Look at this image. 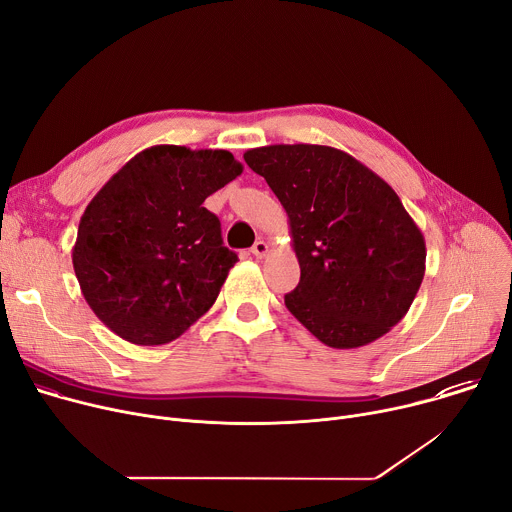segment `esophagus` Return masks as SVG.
Masks as SVG:
<instances>
[{
  "label": "esophagus",
  "instance_id": "34e87169",
  "mask_svg": "<svg viewBox=\"0 0 512 512\" xmlns=\"http://www.w3.org/2000/svg\"><path fill=\"white\" fill-rule=\"evenodd\" d=\"M252 254L256 256V258H264L266 254H268V244L264 242V240H260V242H256L254 246H252Z\"/></svg>",
  "mask_w": 512,
  "mask_h": 512
}]
</instances>
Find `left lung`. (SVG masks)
<instances>
[{
    "label": "left lung",
    "mask_w": 512,
    "mask_h": 512,
    "mask_svg": "<svg viewBox=\"0 0 512 512\" xmlns=\"http://www.w3.org/2000/svg\"><path fill=\"white\" fill-rule=\"evenodd\" d=\"M285 207L301 266L287 309L335 350L399 323L425 276V238L399 195L344 150L272 144L244 154Z\"/></svg>",
    "instance_id": "obj_1"
}]
</instances>
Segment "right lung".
Masks as SVG:
<instances>
[{
	"mask_svg": "<svg viewBox=\"0 0 512 512\" xmlns=\"http://www.w3.org/2000/svg\"><path fill=\"white\" fill-rule=\"evenodd\" d=\"M227 150L150 146L91 199L73 268L91 311L136 346L183 335L215 303L238 262L203 201L242 175Z\"/></svg>",
	"mask_w": 512,
	"mask_h": 512,
	"instance_id": "add662e5",
	"label": "right lung"
}]
</instances>
